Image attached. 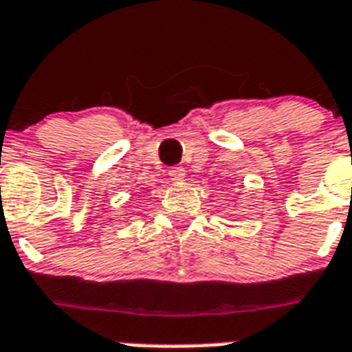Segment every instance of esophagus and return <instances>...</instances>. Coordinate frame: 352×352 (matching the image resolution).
I'll use <instances>...</instances> for the list:
<instances>
[{"mask_svg":"<svg viewBox=\"0 0 352 352\" xmlns=\"http://www.w3.org/2000/svg\"><path fill=\"white\" fill-rule=\"evenodd\" d=\"M168 176H170V179H174V182H182V179L185 178V168L173 167L170 170H168Z\"/></svg>","mask_w":352,"mask_h":352,"instance_id":"34e87169","label":"esophagus"}]
</instances>
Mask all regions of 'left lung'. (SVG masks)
Listing matches in <instances>:
<instances>
[{
    "label": "left lung",
    "instance_id": "1",
    "mask_svg": "<svg viewBox=\"0 0 352 352\" xmlns=\"http://www.w3.org/2000/svg\"><path fill=\"white\" fill-rule=\"evenodd\" d=\"M235 207H236V204H235Z\"/></svg>",
    "mask_w": 352,
    "mask_h": 352
}]
</instances>
